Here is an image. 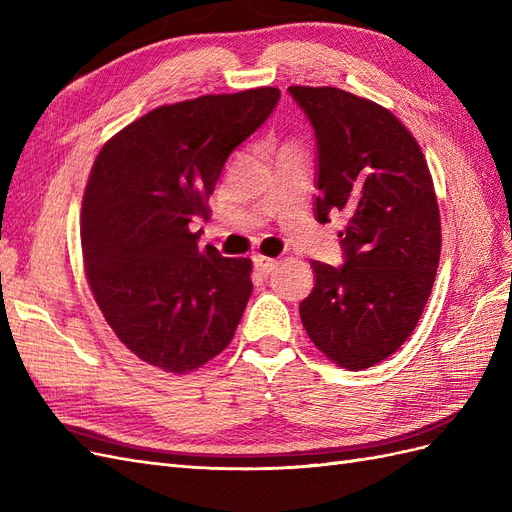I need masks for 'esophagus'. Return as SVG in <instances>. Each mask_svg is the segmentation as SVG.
Wrapping results in <instances>:
<instances>
[{
	"label": "esophagus",
	"instance_id": "obj_1",
	"mask_svg": "<svg viewBox=\"0 0 512 512\" xmlns=\"http://www.w3.org/2000/svg\"><path fill=\"white\" fill-rule=\"evenodd\" d=\"M254 265H256V269H258L262 275H269L277 265H280V260L267 258V256H262V254H256V256H254Z\"/></svg>",
	"mask_w": 512,
	"mask_h": 512
}]
</instances>
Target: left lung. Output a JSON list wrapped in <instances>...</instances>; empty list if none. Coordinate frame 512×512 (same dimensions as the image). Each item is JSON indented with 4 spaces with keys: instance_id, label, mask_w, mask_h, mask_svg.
Wrapping results in <instances>:
<instances>
[{
    "instance_id": "1",
    "label": "left lung",
    "mask_w": 512,
    "mask_h": 512,
    "mask_svg": "<svg viewBox=\"0 0 512 512\" xmlns=\"http://www.w3.org/2000/svg\"><path fill=\"white\" fill-rule=\"evenodd\" d=\"M318 141L316 218L344 211V267L314 260L301 322L335 365L361 371L412 335L436 280L442 228L427 160L389 108L337 87H288Z\"/></svg>"
}]
</instances>
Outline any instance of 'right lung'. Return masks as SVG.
<instances>
[{
  "mask_svg": "<svg viewBox=\"0 0 512 512\" xmlns=\"http://www.w3.org/2000/svg\"><path fill=\"white\" fill-rule=\"evenodd\" d=\"M280 89L200 96L153 108L108 138L81 207L87 284L108 327L138 359L188 374L235 337L252 260L200 250L194 218L235 147L271 115Z\"/></svg>",
  "mask_w": 512,
  "mask_h": 512,
  "instance_id": "add662e5",
  "label": "right lung"
}]
</instances>
